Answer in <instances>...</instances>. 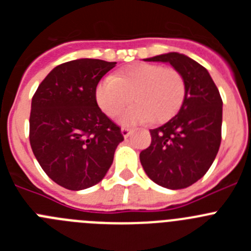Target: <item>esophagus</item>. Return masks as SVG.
<instances>
[{
  "mask_svg": "<svg viewBox=\"0 0 251 251\" xmlns=\"http://www.w3.org/2000/svg\"><path fill=\"white\" fill-rule=\"evenodd\" d=\"M121 132H122V134H123L124 138H127V137L130 136V133H132V129H130V128L123 127V128H122V129H121Z\"/></svg>",
  "mask_w": 251,
  "mask_h": 251,
  "instance_id": "34e87169",
  "label": "esophagus"
}]
</instances>
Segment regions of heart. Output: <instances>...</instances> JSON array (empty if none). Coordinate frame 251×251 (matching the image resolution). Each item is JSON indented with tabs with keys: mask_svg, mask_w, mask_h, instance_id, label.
<instances>
[{
	"mask_svg": "<svg viewBox=\"0 0 251 251\" xmlns=\"http://www.w3.org/2000/svg\"><path fill=\"white\" fill-rule=\"evenodd\" d=\"M185 94V79L176 69L145 63L104 77L95 88V100L109 117H117L130 97L133 104L119 118L126 126L168 121L178 112Z\"/></svg>",
	"mask_w": 251,
	"mask_h": 251,
	"instance_id": "obj_1",
	"label": "heart"
}]
</instances>
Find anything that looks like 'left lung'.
I'll list each match as a JSON object with an SVG mask.
<instances>
[{"instance_id":"obj_1","label":"left lung","mask_w":251,"mask_h":251,"mask_svg":"<svg viewBox=\"0 0 251 251\" xmlns=\"http://www.w3.org/2000/svg\"><path fill=\"white\" fill-rule=\"evenodd\" d=\"M145 61L171 64L185 79L186 94L174 118L150 130L152 142L139 153V159L157 185L170 190L186 188L203 177L220 148V93L207 70L186 55L168 52Z\"/></svg>"}]
</instances>
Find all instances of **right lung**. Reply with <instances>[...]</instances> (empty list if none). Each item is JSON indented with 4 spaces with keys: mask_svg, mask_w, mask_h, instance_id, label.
I'll return each instance as SVG.
<instances>
[{
    "mask_svg": "<svg viewBox=\"0 0 251 251\" xmlns=\"http://www.w3.org/2000/svg\"><path fill=\"white\" fill-rule=\"evenodd\" d=\"M115 64L77 59L57 65L32 97V152L45 174L68 190L100 182L124 139L95 100V88Z\"/></svg>",
    "mask_w": 251,
    "mask_h": 251,
    "instance_id": "add662e5",
    "label": "right lung"
}]
</instances>
